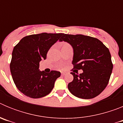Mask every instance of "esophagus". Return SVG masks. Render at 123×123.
<instances>
[{
    "label": "esophagus",
    "mask_w": 123,
    "mask_h": 123,
    "mask_svg": "<svg viewBox=\"0 0 123 123\" xmlns=\"http://www.w3.org/2000/svg\"><path fill=\"white\" fill-rule=\"evenodd\" d=\"M66 74H67V73H66L62 72V76H65Z\"/></svg>",
    "instance_id": "obj_1"
}]
</instances>
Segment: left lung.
Returning a JSON list of instances; mask_svg holds the SVG:
<instances>
[{
  "label": "left lung",
  "mask_w": 123,
  "mask_h": 123,
  "mask_svg": "<svg viewBox=\"0 0 123 123\" xmlns=\"http://www.w3.org/2000/svg\"><path fill=\"white\" fill-rule=\"evenodd\" d=\"M60 42H67L73 49L74 69H82L68 88L78 98L90 99L99 95L106 87L112 72L113 64L108 49L100 40L82 34H63ZM76 71V73H77Z\"/></svg>",
  "instance_id": "1"
}]
</instances>
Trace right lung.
Returning <instances> with one entry per match:
<instances>
[{"mask_svg":"<svg viewBox=\"0 0 123 123\" xmlns=\"http://www.w3.org/2000/svg\"><path fill=\"white\" fill-rule=\"evenodd\" d=\"M62 33H43L24 37L13 48L10 71L15 85L24 95L33 98L48 95L60 72L40 71L39 62L45 60L51 47Z\"/></svg>","mask_w":123,"mask_h":123,"instance_id":"add662e5","label":"right lung"}]
</instances>
